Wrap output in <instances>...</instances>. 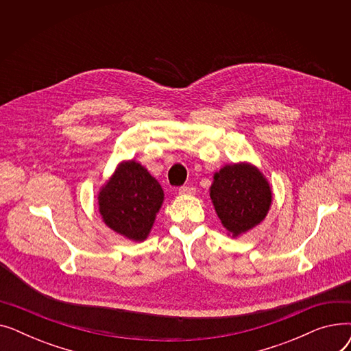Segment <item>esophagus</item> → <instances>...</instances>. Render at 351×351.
<instances>
[{"instance_id":"esophagus-1","label":"esophagus","mask_w":351,"mask_h":351,"mask_svg":"<svg viewBox=\"0 0 351 351\" xmlns=\"http://www.w3.org/2000/svg\"><path fill=\"white\" fill-rule=\"evenodd\" d=\"M178 192H179V195H193L196 192V189L193 186L188 185V186H180L178 189Z\"/></svg>"}]
</instances>
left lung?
<instances>
[{
    "label": "left lung",
    "instance_id": "8db88e82",
    "mask_svg": "<svg viewBox=\"0 0 351 351\" xmlns=\"http://www.w3.org/2000/svg\"><path fill=\"white\" fill-rule=\"evenodd\" d=\"M210 197L223 226L237 236L267 215L271 192L263 175L247 163L228 165L215 175Z\"/></svg>",
    "mask_w": 351,
    "mask_h": 351
}]
</instances>
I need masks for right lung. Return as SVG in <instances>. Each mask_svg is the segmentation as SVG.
Listing matches in <instances>:
<instances>
[{
    "mask_svg": "<svg viewBox=\"0 0 351 351\" xmlns=\"http://www.w3.org/2000/svg\"><path fill=\"white\" fill-rule=\"evenodd\" d=\"M98 200L110 229L132 241H143L163 202V191L142 165L131 160L119 166Z\"/></svg>",
    "mask_w": 351,
    "mask_h": 351,
    "instance_id": "add662e5",
    "label": "right lung"
}]
</instances>
